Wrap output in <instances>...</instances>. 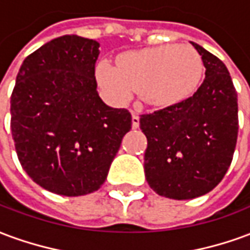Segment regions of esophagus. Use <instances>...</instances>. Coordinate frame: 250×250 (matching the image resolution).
<instances>
[{
  "instance_id": "1",
  "label": "esophagus",
  "mask_w": 250,
  "mask_h": 250,
  "mask_svg": "<svg viewBox=\"0 0 250 250\" xmlns=\"http://www.w3.org/2000/svg\"><path fill=\"white\" fill-rule=\"evenodd\" d=\"M139 127V116L135 112H132V128H138Z\"/></svg>"
}]
</instances>
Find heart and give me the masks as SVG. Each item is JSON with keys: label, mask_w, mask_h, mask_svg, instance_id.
Returning <instances> with one entry per match:
<instances>
[{"label": "heart", "mask_w": 250, "mask_h": 250, "mask_svg": "<svg viewBox=\"0 0 250 250\" xmlns=\"http://www.w3.org/2000/svg\"><path fill=\"white\" fill-rule=\"evenodd\" d=\"M204 62L190 45H166L128 52L118 66L102 60L96 66L99 83L120 103L141 92L146 103L173 105L191 96L204 76Z\"/></svg>", "instance_id": "1"}]
</instances>
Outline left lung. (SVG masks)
Returning <instances> with one entry per match:
<instances>
[{
	"label": "left lung",
	"mask_w": 250,
	"mask_h": 250,
	"mask_svg": "<svg viewBox=\"0 0 250 250\" xmlns=\"http://www.w3.org/2000/svg\"><path fill=\"white\" fill-rule=\"evenodd\" d=\"M205 80L193 96L152 114L142 115L147 138L145 175L159 195L191 199L209 193L230 166L238 134L237 92L225 64L191 42Z\"/></svg>",
	"instance_id": "obj_1"
}]
</instances>
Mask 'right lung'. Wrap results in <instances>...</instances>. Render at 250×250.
Wrapping results in <instances>:
<instances>
[{
	"instance_id": "obj_1",
	"label": "right lung",
	"mask_w": 250,
	"mask_h": 250,
	"mask_svg": "<svg viewBox=\"0 0 250 250\" xmlns=\"http://www.w3.org/2000/svg\"><path fill=\"white\" fill-rule=\"evenodd\" d=\"M98 41L66 35L26 57L10 98L17 157L41 188L66 197L96 191L107 178L131 114L98 93Z\"/></svg>"
}]
</instances>
